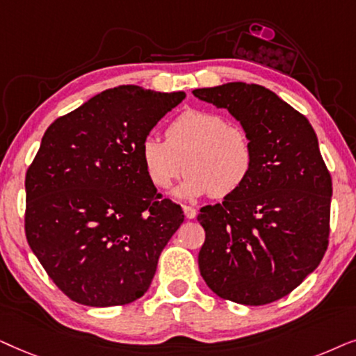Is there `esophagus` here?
Segmentation results:
<instances>
[{
	"mask_svg": "<svg viewBox=\"0 0 356 356\" xmlns=\"http://www.w3.org/2000/svg\"><path fill=\"white\" fill-rule=\"evenodd\" d=\"M182 210H184V215H186V218H188V220H192V218L197 216V210L193 207L186 205L182 208Z\"/></svg>",
	"mask_w": 356,
	"mask_h": 356,
	"instance_id": "esophagus-1",
	"label": "esophagus"
}]
</instances>
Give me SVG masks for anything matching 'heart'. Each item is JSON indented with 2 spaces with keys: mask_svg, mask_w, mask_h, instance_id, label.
Returning <instances> with one entry per match:
<instances>
[{
  "mask_svg": "<svg viewBox=\"0 0 356 356\" xmlns=\"http://www.w3.org/2000/svg\"><path fill=\"white\" fill-rule=\"evenodd\" d=\"M140 158L151 184L165 191L188 170L175 191L181 198L210 193L215 198L233 195L254 169V148L243 127L227 123L221 113L191 108L169 123L165 141L146 136ZM186 168H183V164Z\"/></svg>",
  "mask_w": 356,
  "mask_h": 356,
  "instance_id": "b5f03b06",
  "label": "heart"
}]
</instances>
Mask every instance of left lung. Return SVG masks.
I'll list each match as a JSON object with an SVG mask.
<instances>
[{"label": "left lung", "mask_w": 356, "mask_h": 356, "mask_svg": "<svg viewBox=\"0 0 356 356\" xmlns=\"http://www.w3.org/2000/svg\"><path fill=\"white\" fill-rule=\"evenodd\" d=\"M193 96L226 108L248 131L254 169L197 220L198 268L213 293L245 306L286 296L314 272L329 244L332 179L305 115L259 84L226 83Z\"/></svg>", "instance_id": "left-lung-1"}]
</instances>
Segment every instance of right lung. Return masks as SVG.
I'll return each mask as SVG.
<instances>
[{"label": "right lung", "instance_id": "right-lung-1", "mask_svg": "<svg viewBox=\"0 0 356 356\" xmlns=\"http://www.w3.org/2000/svg\"><path fill=\"white\" fill-rule=\"evenodd\" d=\"M184 99L118 86L47 129L26 174V238L70 300L120 306L149 288L184 213L151 184L140 145Z\"/></svg>", "mask_w": 356, "mask_h": 356}]
</instances>
